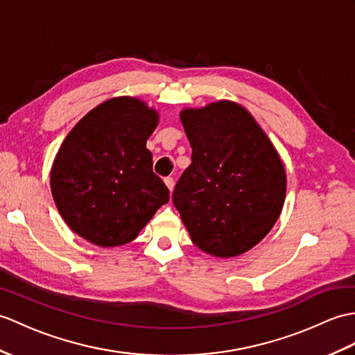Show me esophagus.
Wrapping results in <instances>:
<instances>
[{
  "instance_id": "obj_1",
  "label": "esophagus",
  "mask_w": 355,
  "mask_h": 355,
  "mask_svg": "<svg viewBox=\"0 0 355 355\" xmlns=\"http://www.w3.org/2000/svg\"><path fill=\"white\" fill-rule=\"evenodd\" d=\"M164 184H166V186H168V189H169V191L172 192V191H174L175 181H174V178H172V177H166V178H164Z\"/></svg>"
}]
</instances>
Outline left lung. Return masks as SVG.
Masks as SVG:
<instances>
[{"label":"left lung","mask_w":355,"mask_h":355,"mask_svg":"<svg viewBox=\"0 0 355 355\" xmlns=\"http://www.w3.org/2000/svg\"><path fill=\"white\" fill-rule=\"evenodd\" d=\"M192 163L172 193L192 242L236 257L265 237L283 210L286 171L252 114L233 101L180 113Z\"/></svg>","instance_id":"obj_1"}]
</instances>
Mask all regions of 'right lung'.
<instances>
[{
  "instance_id": "1",
  "label": "right lung",
  "mask_w": 355,
  "mask_h": 355,
  "mask_svg": "<svg viewBox=\"0 0 355 355\" xmlns=\"http://www.w3.org/2000/svg\"><path fill=\"white\" fill-rule=\"evenodd\" d=\"M157 123L159 113L139 98L118 96L96 105L69 131L49 183L73 233L103 248L125 245L169 201L146 150Z\"/></svg>"
}]
</instances>
